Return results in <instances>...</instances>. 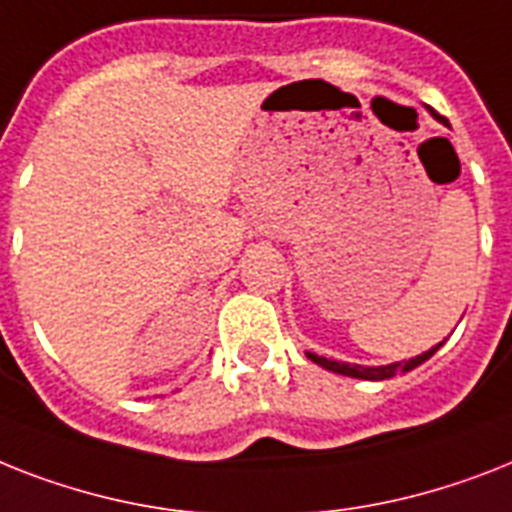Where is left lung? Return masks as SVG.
<instances>
[{"instance_id":"left-lung-1","label":"left lung","mask_w":512,"mask_h":512,"mask_svg":"<svg viewBox=\"0 0 512 512\" xmlns=\"http://www.w3.org/2000/svg\"><path fill=\"white\" fill-rule=\"evenodd\" d=\"M436 115V112H434ZM442 347V342L431 347L429 352H423V355H415L410 360H400V363H392V365H376V368H368V365H355V363H339V360H328V357L315 355V352H307V357L313 360L315 365H321L326 371L331 373H342V376H352V378H365V381H384V378H392V376H400V373L413 371L418 368L421 363H426L436 350Z\"/></svg>"}]
</instances>
